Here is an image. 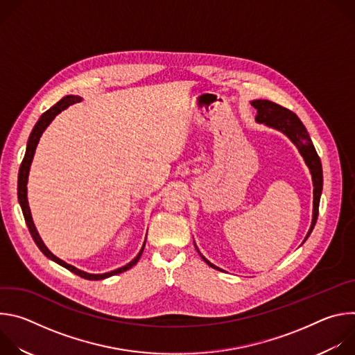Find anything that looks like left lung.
<instances>
[{
  "label": "left lung",
  "instance_id": "obj_1",
  "mask_svg": "<svg viewBox=\"0 0 355 355\" xmlns=\"http://www.w3.org/2000/svg\"><path fill=\"white\" fill-rule=\"evenodd\" d=\"M251 105L257 110V116L256 121L260 123H266L271 128H275L281 132H284L292 141L293 144L297 147L299 153L302 155V157L305 159L311 173H312V180H313V219H312V226L305 237H309V234L312 233L318 216H319V202H320V195H322V188H323V171H322V163H320V157L316 153V148L311 140V136L306 130V128L303 126V123L300 122V119L289 110L271 103L268 99H257L252 101ZM204 261L215 268L219 270L216 266H214L212 263H209L204 256H202Z\"/></svg>",
  "mask_w": 355,
  "mask_h": 355
}]
</instances>
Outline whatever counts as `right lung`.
<instances>
[{"mask_svg": "<svg viewBox=\"0 0 355 355\" xmlns=\"http://www.w3.org/2000/svg\"><path fill=\"white\" fill-rule=\"evenodd\" d=\"M80 101H81V98H80V96H76V95H67V96L62 98L56 105H53L52 108L47 110L44 114H42V116H40V118H39V121L36 122V125H35V128L32 129V133H31V136H29L28 144H26L25 157H24V160H22V163H21V167H19V174H18V200H19V205H21V208H22V214H24V218H25L26 226H28V229H29V233H31V236H32L33 241L36 243V245L39 247V250L43 252V254H44L47 259L53 260L55 263L60 264L62 267L67 268L69 271L74 272L76 275H78V277H81V278H84V279L98 281V279H105V278H108V277H112V275L121 274V272H123V271H126V270L132 268V267L139 261V259H140V256H141V252H143V248H144V244H143L141 250L139 251V254H137V256H136V257H135L129 264H126L125 267L118 268V270L111 271V272H107V274H87V272L80 271V270L74 268L73 266H70V264H67V263L62 261L60 259H58L56 256H53L52 252H50V251L47 250V247L43 244L42 239L39 237V234H37V232H36V229H35V225H33V222H32V216H31V209H29V205H28V198H26V182H28L29 167H31V163H32V159H33V155H35V150H36L37 141H39V139H40V136H42L43 130L47 128V125H49L50 122H52V121L55 119V116H56L59 112H62L63 110H66V108H67L69 105H71V104L80 103Z\"/></svg>", "mask_w": 355, "mask_h": 355, "instance_id": "add662e5", "label": "right lung"}]
</instances>
